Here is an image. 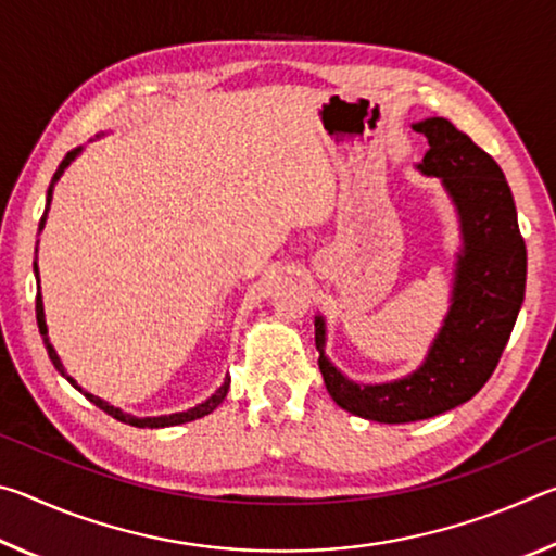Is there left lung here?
Segmentation results:
<instances>
[{
    "label": "left lung",
    "instance_id": "1",
    "mask_svg": "<svg viewBox=\"0 0 556 556\" xmlns=\"http://www.w3.org/2000/svg\"><path fill=\"white\" fill-rule=\"evenodd\" d=\"M412 127L429 142L417 172L439 178L458 215L460 248L444 324L417 370L390 382L361 384L328 361L326 318H314L328 394L338 407L380 425L437 417L473 397L501 361L525 301L527 250L501 166L444 117Z\"/></svg>",
    "mask_w": 556,
    "mask_h": 556
}]
</instances>
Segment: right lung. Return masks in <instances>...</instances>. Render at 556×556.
I'll return each mask as SVG.
<instances>
[{
	"label": "right lung",
	"instance_id": "1",
	"mask_svg": "<svg viewBox=\"0 0 556 556\" xmlns=\"http://www.w3.org/2000/svg\"><path fill=\"white\" fill-rule=\"evenodd\" d=\"M96 137H102V135H96ZM80 152H83V147H75L73 152H68L65 154V159L63 162L59 164V168H55V174H53V178H51V186H49V191H46V211H43V215H41V223H39V232L43 230V225H46V218H49V211H51V199H53V188H55V184H59V178L63 176V172L65 168H68L75 159L80 156ZM36 252H39V242H36ZM34 275H36V281H39V291H36V324H39V331H41V336H43V345H46V351H49V357H51V363H53V368L59 370L65 380H68L75 390H80L83 394H86V397L96 404V407H100L102 412H108L110 417H115L117 421H125V425H129V427H139V429H162V427H176V425H186V421H193V419H201V417H205V414H211L215 407H218V404L225 400V394H228V390H230V375H225V380H223V384L218 390H215L208 400L205 402H201V404H195V407H191V409H186V412H174V414H162V417H135V414H127V412H122L119 407H112L110 402H105V400H100V397H96V394H90V392H86L80 388L78 382H75L68 372H65V368H63V363H61V357H59V353H55V348L51 345V341H49V326H46V314H43V296H41V277H39V262L34 260Z\"/></svg>",
	"mask_w": 556,
	"mask_h": 556
}]
</instances>
